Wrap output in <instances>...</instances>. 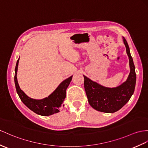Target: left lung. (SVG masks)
I'll list each match as a JSON object with an SVG mask.
<instances>
[{
  "mask_svg": "<svg viewBox=\"0 0 148 148\" xmlns=\"http://www.w3.org/2000/svg\"><path fill=\"white\" fill-rule=\"evenodd\" d=\"M124 42L129 56L130 73L124 83L116 88H107L84 76V87L89 104L93 109L106 113L121 109L131 99L134 92L136 74L130 49L125 39Z\"/></svg>",
  "mask_w": 148,
  "mask_h": 148,
  "instance_id": "left-lung-1",
  "label": "left lung"
}]
</instances>
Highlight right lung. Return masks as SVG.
I'll use <instances>...</instances> for the list:
<instances>
[{"instance_id":"add662e5","label":"right lung","mask_w":148,"mask_h":148,"mask_svg":"<svg viewBox=\"0 0 148 148\" xmlns=\"http://www.w3.org/2000/svg\"><path fill=\"white\" fill-rule=\"evenodd\" d=\"M19 58L17 60L15 68L14 82L16 91L19 98L29 109L36 114L43 116H48L59 112V109L62 106L66 97V90L72 79V76L62 82L51 95L45 99L36 100L31 99L21 90L17 80V71Z\"/></svg>"}]
</instances>
